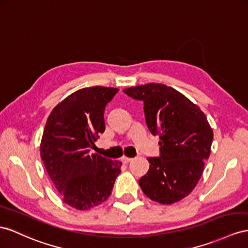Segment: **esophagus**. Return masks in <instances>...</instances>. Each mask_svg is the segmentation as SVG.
Instances as JSON below:
<instances>
[{
  "instance_id": "esophagus-1",
  "label": "esophagus",
  "mask_w": 248,
  "mask_h": 248,
  "mask_svg": "<svg viewBox=\"0 0 248 248\" xmlns=\"http://www.w3.org/2000/svg\"><path fill=\"white\" fill-rule=\"evenodd\" d=\"M133 159L132 158H130V157H125V156H124L123 158H122V161L124 162V163H129L130 161H132Z\"/></svg>"
}]
</instances>
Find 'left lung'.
<instances>
[{
    "label": "left lung",
    "instance_id": "obj_1",
    "mask_svg": "<svg viewBox=\"0 0 248 248\" xmlns=\"http://www.w3.org/2000/svg\"><path fill=\"white\" fill-rule=\"evenodd\" d=\"M143 101L145 123L160 141L159 157H149L150 169L139 179L144 195L161 204L186 197L198 183L211 154L213 130L200 108L172 87L151 82L124 89Z\"/></svg>",
    "mask_w": 248,
    "mask_h": 248
}]
</instances>
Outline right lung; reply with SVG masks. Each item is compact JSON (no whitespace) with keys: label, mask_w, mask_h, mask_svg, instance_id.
Returning <instances> with one entry per match:
<instances>
[{"label":"right lung","mask_w":248,"mask_h":248,"mask_svg":"<svg viewBox=\"0 0 248 248\" xmlns=\"http://www.w3.org/2000/svg\"><path fill=\"white\" fill-rule=\"evenodd\" d=\"M117 92L111 87L80 89L54 108L44 129V166L62 201L80 211L109 198L120 173V161L90 155L106 129V106Z\"/></svg>","instance_id":"1"}]
</instances>
